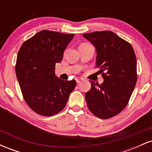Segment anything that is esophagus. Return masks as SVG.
Segmentation results:
<instances>
[{
  "instance_id": "esophagus-1",
  "label": "esophagus",
  "mask_w": 152,
  "mask_h": 152,
  "mask_svg": "<svg viewBox=\"0 0 152 152\" xmlns=\"http://www.w3.org/2000/svg\"><path fill=\"white\" fill-rule=\"evenodd\" d=\"M76 83L79 84V83H81V82L83 81V79H81V78H76Z\"/></svg>"
}]
</instances>
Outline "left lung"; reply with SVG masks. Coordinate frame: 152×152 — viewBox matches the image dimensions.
<instances>
[{
  "instance_id": "left-lung-1",
  "label": "left lung",
  "mask_w": 152,
  "mask_h": 152,
  "mask_svg": "<svg viewBox=\"0 0 152 152\" xmlns=\"http://www.w3.org/2000/svg\"><path fill=\"white\" fill-rule=\"evenodd\" d=\"M96 47L97 68L104 78L99 85L91 81V88L85 99L88 109L106 119L126 107L137 81V58L133 47L110 31L83 34Z\"/></svg>"
}]
</instances>
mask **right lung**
<instances>
[{
	"label": "right lung",
	"instance_id": "1",
	"mask_svg": "<svg viewBox=\"0 0 152 152\" xmlns=\"http://www.w3.org/2000/svg\"><path fill=\"white\" fill-rule=\"evenodd\" d=\"M74 34L43 30L22 44L15 74L26 104L38 114L50 116L65 107L76 86L75 80L64 81L55 75L56 63Z\"/></svg>",
	"mask_w": 152,
	"mask_h": 152
}]
</instances>
